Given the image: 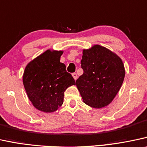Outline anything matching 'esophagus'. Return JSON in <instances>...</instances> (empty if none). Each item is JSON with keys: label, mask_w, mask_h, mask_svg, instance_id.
<instances>
[{"label": "esophagus", "mask_w": 147, "mask_h": 147, "mask_svg": "<svg viewBox=\"0 0 147 147\" xmlns=\"http://www.w3.org/2000/svg\"><path fill=\"white\" fill-rule=\"evenodd\" d=\"M72 77H73L74 79H75V80L77 79V73H76V72H74V73H72Z\"/></svg>", "instance_id": "1"}]
</instances>
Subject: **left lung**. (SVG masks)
<instances>
[{"mask_svg": "<svg viewBox=\"0 0 147 147\" xmlns=\"http://www.w3.org/2000/svg\"><path fill=\"white\" fill-rule=\"evenodd\" d=\"M81 64L83 74L76 84L83 102L96 109L109 105L125 77L121 59L106 47L96 45L83 50Z\"/></svg>", "mask_w": 147, "mask_h": 147, "instance_id": "obj_1", "label": "left lung"}]
</instances>
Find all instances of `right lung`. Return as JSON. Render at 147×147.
I'll return each mask as SVG.
<instances>
[{
	"instance_id": "right-lung-1",
	"label": "right lung",
	"mask_w": 147,
	"mask_h": 147,
	"mask_svg": "<svg viewBox=\"0 0 147 147\" xmlns=\"http://www.w3.org/2000/svg\"><path fill=\"white\" fill-rule=\"evenodd\" d=\"M62 51L47 50L31 61L24 70L23 83L28 97L40 111L52 113L64 102V93L75 81L60 62Z\"/></svg>"
}]
</instances>
